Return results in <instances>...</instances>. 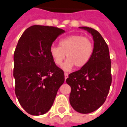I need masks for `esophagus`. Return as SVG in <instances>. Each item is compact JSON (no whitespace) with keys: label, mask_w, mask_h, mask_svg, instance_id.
Masks as SVG:
<instances>
[{"label":"esophagus","mask_w":127,"mask_h":127,"mask_svg":"<svg viewBox=\"0 0 127 127\" xmlns=\"http://www.w3.org/2000/svg\"><path fill=\"white\" fill-rule=\"evenodd\" d=\"M68 73H64V79H66L68 78Z\"/></svg>","instance_id":"esophagus-1"}]
</instances>
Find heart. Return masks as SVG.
<instances>
[{"label": "heart", "instance_id": "1", "mask_svg": "<svg viewBox=\"0 0 127 127\" xmlns=\"http://www.w3.org/2000/svg\"><path fill=\"white\" fill-rule=\"evenodd\" d=\"M94 44L89 37L81 35H72L63 38L59 42V47L52 45L50 47L49 52L54 63L60 65L66 56V60L62 68L70 71L74 65L77 68L85 66L92 58Z\"/></svg>", "mask_w": 127, "mask_h": 127}]
</instances>
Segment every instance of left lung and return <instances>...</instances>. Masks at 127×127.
Here are the masks:
<instances>
[{
    "label": "left lung",
    "instance_id": "left-lung-1",
    "mask_svg": "<svg viewBox=\"0 0 127 127\" xmlns=\"http://www.w3.org/2000/svg\"><path fill=\"white\" fill-rule=\"evenodd\" d=\"M92 34L94 51L89 63L69 74L66 82L71 87L69 102L75 111L91 113L104 104L112 83L111 61L108 45L97 31L79 27Z\"/></svg>",
    "mask_w": 127,
    "mask_h": 127
}]
</instances>
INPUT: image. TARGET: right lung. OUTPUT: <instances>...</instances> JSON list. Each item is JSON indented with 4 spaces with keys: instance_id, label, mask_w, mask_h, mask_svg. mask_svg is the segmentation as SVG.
<instances>
[{
    "instance_id": "1",
    "label": "right lung",
    "mask_w": 127,
    "mask_h": 127,
    "mask_svg": "<svg viewBox=\"0 0 127 127\" xmlns=\"http://www.w3.org/2000/svg\"><path fill=\"white\" fill-rule=\"evenodd\" d=\"M64 32L33 25L19 40L14 52L15 91L21 106L31 115L46 113L64 81L63 71L55 64L49 52L53 42Z\"/></svg>"
}]
</instances>
